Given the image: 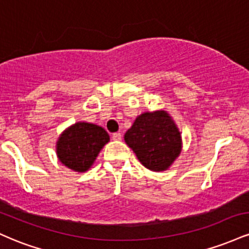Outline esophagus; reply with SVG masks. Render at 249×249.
<instances>
[{"label": "esophagus", "mask_w": 249, "mask_h": 249, "mask_svg": "<svg viewBox=\"0 0 249 249\" xmlns=\"http://www.w3.org/2000/svg\"><path fill=\"white\" fill-rule=\"evenodd\" d=\"M122 138H123V134L121 132H116L112 134L113 141H122Z\"/></svg>", "instance_id": "34e87169"}]
</instances>
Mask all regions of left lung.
I'll return each instance as SVG.
<instances>
[{"instance_id":"1","label":"left lung","mask_w":249,"mask_h":249,"mask_svg":"<svg viewBox=\"0 0 249 249\" xmlns=\"http://www.w3.org/2000/svg\"><path fill=\"white\" fill-rule=\"evenodd\" d=\"M124 141L138 160L153 172L168 170L182 148L181 133L165 110L139 115L125 133Z\"/></svg>"}]
</instances>
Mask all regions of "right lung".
<instances>
[{"instance_id":"right-lung-1","label":"right lung","mask_w":249,"mask_h":249,"mask_svg":"<svg viewBox=\"0 0 249 249\" xmlns=\"http://www.w3.org/2000/svg\"><path fill=\"white\" fill-rule=\"evenodd\" d=\"M110 136L102 126L78 122L65 128L56 142L58 160L75 172H87L93 165Z\"/></svg>"}]
</instances>
